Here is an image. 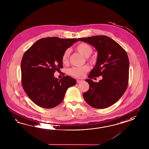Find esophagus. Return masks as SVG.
Returning a JSON list of instances; mask_svg holds the SVG:
<instances>
[{
    "label": "esophagus",
    "instance_id": "34e87169",
    "mask_svg": "<svg viewBox=\"0 0 149 149\" xmlns=\"http://www.w3.org/2000/svg\"><path fill=\"white\" fill-rule=\"evenodd\" d=\"M82 81V80H76V82H77V84H79V83H80V82H81Z\"/></svg>",
    "mask_w": 149,
    "mask_h": 149
}]
</instances>
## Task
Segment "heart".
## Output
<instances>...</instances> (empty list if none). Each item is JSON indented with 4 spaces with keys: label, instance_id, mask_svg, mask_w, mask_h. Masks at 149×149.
<instances>
[{
    "label": "heart",
    "instance_id": "obj_1",
    "mask_svg": "<svg viewBox=\"0 0 149 149\" xmlns=\"http://www.w3.org/2000/svg\"><path fill=\"white\" fill-rule=\"evenodd\" d=\"M77 51L83 55L85 58L89 57L93 53V48L90 45L86 43H81L76 46ZM70 49H66L62 56V61L63 63H67L69 61L70 56ZM90 61H95L94 58H91ZM90 67L88 65H84L82 67H74L69 69L68 73L69 75L75 77L77 78H83L89 70Z\"/></svg>",
    "mask_w": 149,
    "mask_h": 149
}]
</instances>
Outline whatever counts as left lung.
Wrapping results in <instances>:
<instances>
[{
	"label": "left lung",
	"instance_id": "obj_1",
	"mask_svg": "<svg viewBox=\"0 0 149 149\" xmlns=\"http://www.w3.org/2000/svg\"><path fill=\"white\" fill-rule=\"evenodd\" d=\"M93 46L98 52L96 63L86 79L89 90L84 93L86 102L91 107L104 109L118 101L127 88L129 61L127 53L115 41L105 36L79 38ZM102 76L98 83L93 77ZM95 79V78H94Z\"/></svg>",
	"mask_w": 149,
	"mask_h": 149
}]
</instances>
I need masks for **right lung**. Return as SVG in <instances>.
Segmentation results:
<instances>
[{"label":"right lung","mask_w":149,"mask_h":149,"mask_svg":"<svg viewBox=\"0 0 149 149\" xmlns=\"http://www.w3.org/2000/svg\"><path fill=\"white\" fill-rule=\"evenodd\" d=\"M76 41V39L44 38L26 51L21 63L22 85L36 105L46 109L55 107L63 101L68 88L76 84L70 76L58 80L54 76L56 70L63 68V53Z\"/></svg>","instance_id":"right-lung-1"}]
</instances>
